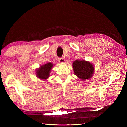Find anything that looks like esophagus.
Listing matches in <instances>:
<instances>
[{
  "instance_id": "1",
  "label": "esophagus",
  "mask_w": 127,
  "mask_h": 127,
  "mask_svg": "<svg viewBox=\"0 0 127 127\" xmlns=\"http://www.w3.org/2000/svg\"><path fill=\"white\" fill-rule=\"evenodd\" d=\"M58 61L59 63H64L65 61V59H64V58H59L58 59Z\"/></svg>"
}]
</instances>
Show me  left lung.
I'll return each instance as SVG.
<instances>
[{
    "label": "left lung",
    "mask_w": 127,
    "mask_h": 127,
    "mask_svg": "<svg viewBox=\"0 0 127 127\" xmlns=\"http://www.w3.org/2000/svg\"><path fill=\"white\" fill-rule=\"evenodd\" d=\"M72 68L75 75L83 81L91 79L94 72L93 64L85 60L77 59L75 61L72 63Z\"/></svg>",
    "instance_id": "1"
}]
</instances>
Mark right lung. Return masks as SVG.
Here are the masks:
<instances>
[{
	"label": "right lung",
	"instance_id": "obj_1",
	"mask_svg": "<svg viewBox=\"0 0 127 127\" xmlns=\"http://www.w3.org/2000/svg\"><path fill=\"white\" fill-rule=\"evenodd\" d=\"M54 64L51 62H48L44 65H40V68L36 70V75L40 80H46L50 77L51 71Z\"/></svg>",
	"mask_w": 127,
	"mask_h": 127
}]
</instances>
